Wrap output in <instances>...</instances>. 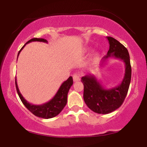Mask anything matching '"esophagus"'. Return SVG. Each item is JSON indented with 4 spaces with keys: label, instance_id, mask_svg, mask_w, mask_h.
<instances>
[{
    "label": "esophagus",
    "instance_id": "1",
    "mask_svg": "<svg viewBox=\"0 0 147 147\" xmlns=\"http://www.w3.org/2000/svg\"><path fill=\"white\" fill-rule=\"evenodd\" d=\"M73 77L74 82H77V81H79L81 79L80 75H79V73H77V72L74 74L73 77Z\"/></svg>",
    "mask_w": 147,
    "mask_h": 147
}]
</instances>
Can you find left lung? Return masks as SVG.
Instances as JSON below:
<instances>
[{"mask_svg":"<svg viewBox=\"0 0 147 147\" xmlns=\"http://www.w3.org/2000/svg\"><path fill=\"white\" fill-rule=\"evenodd\" d=\"M109 43L107 55L102 58V65L109 58L121 59L125 64V73L119 85L106 88L92 75L81 79L84 84V99L88 107L99 114H108L119 108L124 102L131 82V66L128 50L122 43L111 36H106Z\"/></svg>","mask_w":147,"mask_h":147,"instance_id":"8db88e82","label":"left lung"}]
</instances>
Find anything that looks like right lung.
Instances as JSON below:
<instances>
[{
	"mask_svg": "<svg viewBox=\"0 0 147 147\" xmlns=\"http://www.w3.org/2000/svg\"><path fill=\"white\" fill-rule=\"evenodd\" d=\"M32 41H40V42H44V43H48V41L44 38H34L30 39V41L27 42L22 47V48L20 50V51L18 53V57L19 55L20 52L25 45L27 43H29L30 42ZM18 58V57H17ZM15 84H16V88L17 90L18 95L19 96L20 99H21V102L24 104L25 107L29 110L32 113H33L36 117L43 118V119H50L52 118L57 115H59L63 110V108L67 104V97H68V91L70 90V87L72 86V84H73V80H72V77H70L67 79L66 81L63 82V84L61 85L59 88L56 93V95L54 96V97L48 102L45 103V104H41V105H34L32 104H30L25 99L21 93L20 92L19 89H18L17 82H16V79H15Z\"/></svg>",
	"mask_w": 147,
	"mask_h": 147,
	"instance_id": "1",
	"label": "right lung"
}]
</instances>
